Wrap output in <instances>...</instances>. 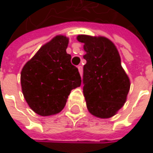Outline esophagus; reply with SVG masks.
I'll use <instances>...</instances> for the list:
<instances>
[{
	"instance_id": "34e87169",
	"label": "esophagus",
	"mask_w": 153,
	"mask_h": 153,
	"mask_svg": "<svg viewBox=\"0 0 153 153\" xmlns=\"http://www.w3.org/2000/svg\"><path fill=\"white\" fill-rule=\"evenodd\" d=\"M78 70H79V74H80V76L82 75V66L81 65H79L78 66Z\"/></svg>"
}]
</instances>
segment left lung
Wrapping results in <instances>:
<instances>
[{
  "label": "left lung",
  "mask_w": 153,
  "mask_h": 153,
  "mask_svg": "<svg viewBox=\"0 0 153 153\" xmlns=\"http://www.w3.org/2000/svg\"><path fill=\"white\" fill-rule=\"evenodd\" d=\"M83 56V94L88 111L95 117L108 119L124 105L130 88V79L121 66L114 43L104 36L79 34Z\"/></svg>",
  "instance_id": "left-lung-1"
}]
</instances>
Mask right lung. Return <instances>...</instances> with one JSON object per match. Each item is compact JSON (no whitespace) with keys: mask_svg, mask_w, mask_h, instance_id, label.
<instances>
[{"mask_svg":"<svg viewBox=\"0 0 153 153\" xmlns=\"http://www.w3.org/2000/svg\"><path fill=\"white\" fill-rule=\"evenodd\" d=\"M69 38L56 35L40 48L21 71V88L29 107L41 116L60 112L72 89L80 86L79 71L66 53Z\"/></svg>","mask_w":153,"mask_h":153,"instance_id":"right-lung-1","label":"right lung"}]
</instances>
